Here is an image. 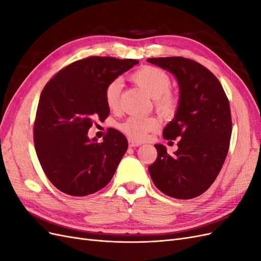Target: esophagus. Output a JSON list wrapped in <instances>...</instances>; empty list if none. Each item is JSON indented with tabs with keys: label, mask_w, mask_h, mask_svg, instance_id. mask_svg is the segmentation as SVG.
Here are the masks:
<instances>
[{
	"label": "esophagus",
	"mask_w": 261,
	"mask_h": 261,
	"mask_svg": "<svg viewBox=\"0 0 261 261\" xmlns=\"http://www.w3.org/2000/svg\"><path fill=\"white\" fill-rule=\"evenodd\" d=\"M128 144H129V147H139L141 145V143H139V141H136L134 139H128Z\"/></svg>",
	"instance_id": "34e87169"
}]
</instances>
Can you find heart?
I'll return each mask as SVG.
<instances>
[{
	"label": "heart",
	"instance_id": "b5f03b06",
	"mask_svg": "<svg viewBox=\"0 0 261 261\" xmlns=\"http://www.w3.org/2000/svg\"><path fill=\"white\" fill-rule=\"evenodd\" d=\"M132 80L141 89H144L150 97L154 99L158 111L165 116L175 113L177 108V98L169 89L171 87V77L163 69L154 66H144L132 75ZM122 90V81L120 78L110 83L105 90V101L107 107L115 111L120 106V93ZM159 120L153 116H129L120 124V128L130 139L141 141L147 138L148 134L158 128Z\"/></svg>",
	"mask_w": 261,
	"mask_h": 261
}]
</instances>
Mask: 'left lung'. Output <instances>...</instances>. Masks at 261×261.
<instances>
[{
	"mask_svg": "<svg viewBox=\"0 0 261 261\" xmlns=\"http://www.w3.org/2000/svg\"><path fill=\"white\" fill-rule=\"evenodd\" d=\"M174 75L179 99L174 118L165 126V139L179 138L169 154L156 144V160L149 165L153 184L163 194L192 199L211 186L222 169L230 146V103L218 78L193 60L170 57L147 60Z\"/></svg>",
	"mask_w": 261,
	"mask_h": 261,
	"instance_id": "8db88e82",
	"label": "left lung"
}]
</instances>
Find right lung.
<instances>
[{"label":"right lung","mask_w":261,"mask_h":261,"mask_svg":"<svg viewBox=\"0 0 261 261\" xmlns=\"http://www.w3.org/2000/svg\"><path fill=\"white\" fill-rule=\"evenodd\" d=\"M136 60L90 57L67 65L45 85L34 125L35 148L46 177L59 191L87 196L107 186L128 147L111 128L102 143L88 137L93 120L110 109L105 90Z\"/></svg>","instance_id":"obj_1"}]
</instances>
